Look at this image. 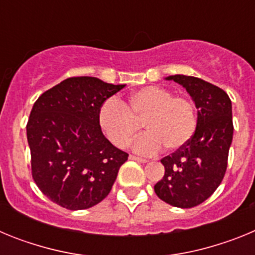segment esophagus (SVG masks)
Segmentation results:
<instances>
[{"mask_svg":"<svg viewBox=\"0 0 255 255\" xmlns=\"http://www.w3.org/2000/svg\"><path fill=\"white\" fill-rule=\"evenodd\" d=\"M129 158H130V159H132V161L141 162V163H147V162H148V159H145V158H141V157H136V155H130Z\"/></svg>","mask_w":255,"mask_h":255,"instance_id":"1","label":"esophagus"}]
</instances>
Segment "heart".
<instances>
[{"label": "heart", "instance_id": "obj_1", "mask_svg": "<svg viewBox=\"0 0 255 255\" xmlns=\"http://www.w3.org/2000/svg\"><path fill=\"white\" fill-rule=\"evenodd\" d=\"M147 132L134 143L139 153H155L163 145L167 150L184 147L197 129V108L186 97L157 85L132 92L126 100L105 101L98 110V124L108 140L126 148L138 132L140 124Z\"/></svg>", "mask_w": 255, "mask_h": 255}]
</instances>
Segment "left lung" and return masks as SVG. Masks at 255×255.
I'll use <instances>...</instances> for the list:
<instances>
[{
  "instance_id": "obj_1",
  "label": "left lung",
  "mask_w": 255,
  "mask_h": 255,
  "mask_svg": "<svg viewBox=\"0 0 255 255\" xmlns=\"http://www.w3.org/2000/svg\"><path fill=\"white\" fill-rule=\"evenodd\" d=\"M185 88L198 110L190 140L161 159L164 175L154 185L157 197L179 208H191L208 199L225 176L233 141V106L225 91L199 78H166Z\"/></svg>"
}]
</instances>
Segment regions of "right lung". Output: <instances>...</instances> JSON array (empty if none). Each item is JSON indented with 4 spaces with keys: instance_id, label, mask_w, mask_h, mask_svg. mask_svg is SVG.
I'll return each instance as SVG.
<instances>
[{
    "instance_id": "1",
    "label": "right lung",
    "mask_w": 255,
    "mask_h": 255,
    "mask_svg": "<svg viewBox=\"0 0 255 255\" xmlns=\"http://www.w3.org/2000/svg\"><path fill=\"white\" fill-rule=\"evenodd\" d=\"M124 87L75 76L35 101L26 125L31 176L53 203L70 211L87 209L111 191L129 154L103 135L98 110Z\"/></svg>"
}]
</instances>
